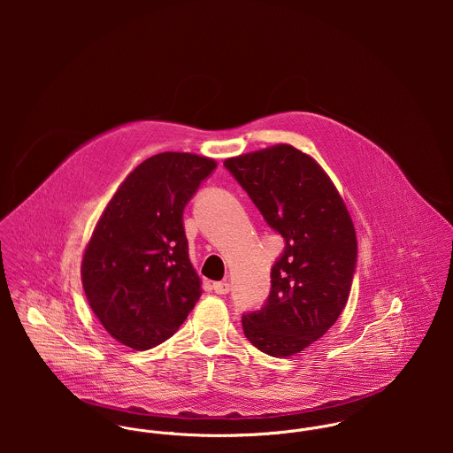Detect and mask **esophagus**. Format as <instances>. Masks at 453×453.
Returning <instances> with one entry per match:
<instances>
[{"instance_id": "1", "label": "esophagus", "mask_w": 453, "mask_h": 453, "mask_svg": "<svg viewBox=\"0 0 453 453\" xmlns=\"http://www.w3.org/2000/svg\"><path fill=\"white\" fill-rule=\"evenodd\" d=\"M212 289H214V293H218V295H226V293L230 291V284L225 282V280L212 282Z\"/></svg>"}]
</instances>
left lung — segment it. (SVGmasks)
I'll return each instance as SVG.
<instances>
[{
  "label": "left lung",
  "instance_id": "1",
  "mask_svg": "<svg viewBox=\"0 0 453 453\" xmlns=\"http://www.w3.org/2000/svg\"><path fill=\"white\" fill-rule=\"evenodd\" d=\"M223 165L284 239L266 302L242 316L244 334L268 356H293L319 340L347 303L357 261L352 219L321 165L289 144Z\"/></svg>",
  "mask_w": 453,
  "mask_h": 453
}]
</instances>
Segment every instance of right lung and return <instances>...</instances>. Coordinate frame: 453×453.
I'll return each instance as SVG.
<instances>
[{"label":"right lung","mask_w":453,"mask_h":453,"mask_svg":"<svg viewBox=\"0 0 453 453\" xmlns=\"http://www.w3.org/2000/svg\"><path fill=\"white\" fill-rule=\"evenodd\" d=\"M216 162L165 151L139 164L99 218L81 282L104 329L134 350L171 338L202 295L183 211Z\"/></svg>","instance_id":"add662e5"}]
</instances>
